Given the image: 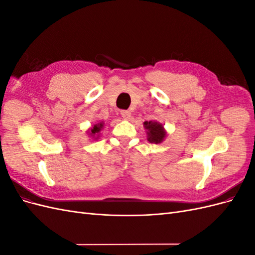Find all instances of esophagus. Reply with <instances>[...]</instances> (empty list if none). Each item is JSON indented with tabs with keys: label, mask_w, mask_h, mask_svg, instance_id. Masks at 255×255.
<instances>
[{
	"label": "esophagus",
	"mask_w": 255,
	"mask_h": 255,
	"mask_svg": "<svg viewBox=\"0 0 255 255\" xmlns=\"http://www.w3.org/2000/svg\"><path fill=\"white\" fill-rule=\"evenodd\" d=\"M121 116L123 119H129L130 118V113L128 111H121Z\"/></svg>",
	"instance_id": "esophagus-1"
}]
</instances>
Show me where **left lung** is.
<instances>
[{
	"label": "left lung",
	"instance_id": "left-lung-1",
	"mask_svg": "<svg viewBox=\"0 0 255 255\" xmlns=\"http://www.w3.org/2000/svg\"><path fill=\"white\" fill-rule=\"evenodd\" d=\"M143 127L146 129L148 141L151 143H160L166 138V130L163 125L156 121H144Z\"/></svg>",
	"mask_w": 255,
	"mask_h": 255
}]
</instances>
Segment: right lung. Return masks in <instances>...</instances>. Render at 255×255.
<instances>
[{"label": "right lung", "instance_id": "obj_1", "mask_svg": "<svg viewBox=\"0 0 255 255\" xmlns=\"http://www.w3.org/2000/svg\"><path fill=\"white\" fill-rule=\"evenodd\" d=\"M102 128H103V122H100V123H97V125H95L90 129H88L87 133L92 138H95V139H97V138L99 137L100 130H101Z\"/></svg>", "mask_w": 255, "mask_h": 255}]
</instances>
